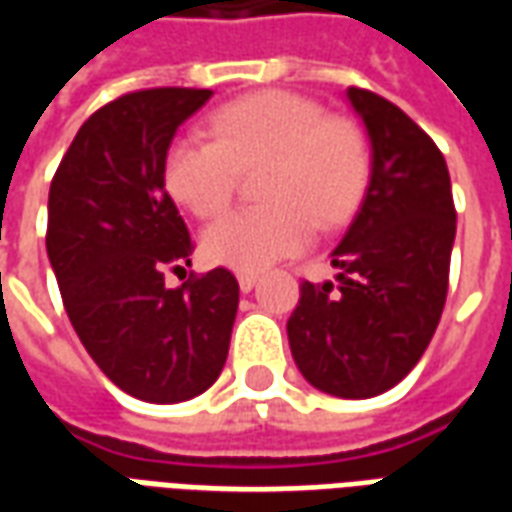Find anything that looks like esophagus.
<instances>
[{"instance_id": "obj_1", "label": "esophagus", "mask_w": 512, "mask_h": 512, "mask_svg": "<svg viewBox=\"0 0 512 512\" xmlns=\"http://www.w3.org/2000/svg\"><path fill=\"white\" fill-rule=\"evenodd\" d=\"M255 285H257V274H252V271H241V274H238V288L244 290V293H249Z\"/></svg>"}]
</instances>
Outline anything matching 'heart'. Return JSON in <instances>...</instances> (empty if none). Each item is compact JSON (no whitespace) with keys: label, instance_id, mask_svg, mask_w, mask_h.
Returning a JSON list of instances; mask_svg holds the SVG:
<instances>
[{"label":"heart","instance_id":"heart-1","mask_svg":"<svg viewBox=\"0 0 512 512\" xmlns=\"http://www.w3.org/2000/svg\"><path fill=\"white\" fill-rule=\"evenodd\" d=\"M211 136L183 134L164 153L169 197L200 219L233 200L241 172L266 167L260 200L216 219L202 233V252L216 266L263 271L299 252L315 227L343 224L365 194L370 145L348 117L288 90L246 95L216 109Z\"/></svg>","mask_w":512,"mask_h":512}]
</instances>
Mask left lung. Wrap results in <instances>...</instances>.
<instances>
[{
	"mask_svg": "<svg viewBox=\"0 0 512 512\" xmlns=\"http://www.w3.org/2000/svg\"><path fill=\"white\" fill-rule=\"evenodd\" d=\"M345 95L370 139V180L332 252L337 282H301L288 340L315 389L359 400L400 384L439 326L455 205L433 139L381 95L359 87Z\"/></svg>",
	"mask_w": 512,
	"mask_h": 512,
	"instance_id": "1",
	"label": "left lung"
}]
</instances>
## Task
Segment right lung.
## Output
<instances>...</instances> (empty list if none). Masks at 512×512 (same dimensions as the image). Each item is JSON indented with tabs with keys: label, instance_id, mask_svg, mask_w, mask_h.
I'll list each match as a JSON object with an SVG mask.
<instances>
[{
	"label": "right lung",
	"instance_id": "right-lung-1",
	"mask_svg": "<svg viewBox=\"0 0 512 512\" xmlns=\"http://www.w3.org/2000/svg\"><path fill=\"white\" fill-rule=\"evenodd\" d=\"M211 95L156 87L101 106L49 189L46 252L65 312L104 376L147 403L202 395L227 362L238 312L227 268L164 285L194 249L164 189V153Z\"/></svg>",
	"mask_w": 512,
	"mask_h": 512
}]
</instances>
